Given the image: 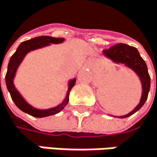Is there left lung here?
Masks as SVG:
<instances>
[{
    "label": "left lung",
    "mask_w": 157,
    "mask_h": 157,
    "mask_svg": "<svg viewBox=\"0 0 157 157\" xmlns=\"http://www.w3.org/2000/svg\"><path fill=\"white\" fill-rule=\"evenodd\" d=\"M103 56L108 59L112 60L113 63L123 64L125 67L133 71L138 75L140 81L141 96L139 104L128 114L118 116L119 118L128 117L133 113H135L136 112H138L143 106V104L147 99L148 93L150 91V86H151V80H150V75L148 73L147 65L140 57L138 49L133 46L128 45L126 44H118L107 50H104Z\"/></svg>",
    "instance_id": "8db88e82"
}]
</instances>
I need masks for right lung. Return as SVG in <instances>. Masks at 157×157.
I'll return each instance as SVG.
<instances>
[{
  "label": "right lung",
  "instance_id": "right-lung-1",
  "mask_svg": "<svg viewBox=\"0 0 157 157\" xmlns=\"http://www.w3.org/2000/svg\"><path fill=\"white\" fill-rule=\"evenodd\" d=\"M64 41H65L64 38H54V37H50V36L35 37L33 39L29 40V41L21 43L19 44V46L17 47V51L15 52V54L11 57L9 63H8L7 72H6V76H5V83H6L7 89L11 95V98H12L13 101L22 112H24L31 116L42 118V117H46V116H50V115H53L56 113H59L68 104L70 92L75 85L76 78H72V79H71L68 82V90H67L64 99L62 100V102L60 104H59L58 106L49 108V109H37L35 107H33L32 105H30L22 97V95L18 92V90L16 88L15 84H14V79H15L17 71L28 53H29L33 50L39 49V48L49 46V45H51V44H61Z\"/></svg>",
  "mask_w": 157,
  "mask_h": 157
}]
</instances>
